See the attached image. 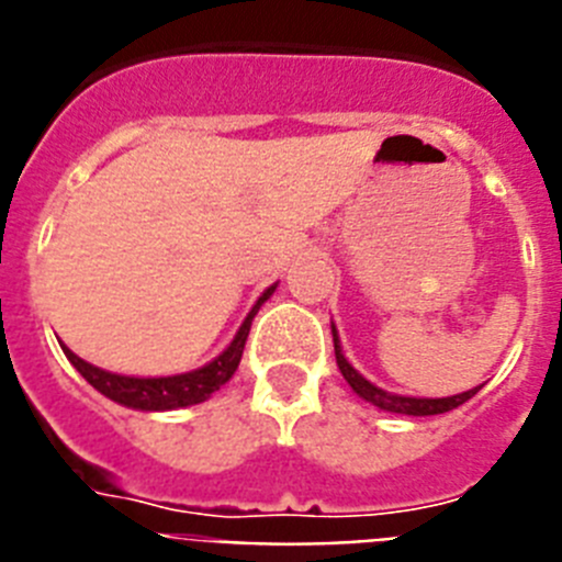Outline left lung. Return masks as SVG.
<instances>
[{
    "label": "left lung",
    "instance_id": "left-lung-1",
    "mask_svg": "<svg viewBox=\"0 0 562 562\" xmlns=\"http://www.w3.org/2000/svg\"><path fill=\"white\" fill-rule=\"evenodd\" d=\"M331 337H335V357H337V369H340V374L346 376V382H349L351 389H355L362 400L371 402V405H376V408H382V411H391V414H405V416H436V414H448V411L459 408V405H464L470 396L479 394V389L464 391V394H456V396H441V400H416V396L389 394V391L376 389V385H371L366 376L357 374V371L351 369V362L342 357L335 326H331Z\"/></svg>",
    "mask_w": 562,
    "mask_h": 562
}]
</instances>
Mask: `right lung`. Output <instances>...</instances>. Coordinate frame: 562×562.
<instances>
[{"label": "right lung", "mask_w": 562, "mask_h": 562, "mask_svg": "<svg viewBox=\"0 0 562 562\" xmlns=\"http://www.w3.org/2000/svg\"><path fill=\"white\" fill-rule=\"evenodd\" d=\"M276 286L258 297V304L252 306L250 315L245 317L241 329L236 331L233 342L222 351L220 357L207 366L196 371H188V374L177 376H123V374H109V371L95 369L89 366L87 360H81L78 355L61 346L64 355L69 357V362L81 371L83 380L92 385L95 391H101L109 400L121 402L126 408L137 411H173V408H188V405H196V402H205L213 391H220L227 380L233 376V371L238 369V360H241V351H245V340L250 335V324L256 317L258 306L265 304L267 297L272 295Z\"/></svg>", "instance_id": "right-lung-1"}]
</instances>
